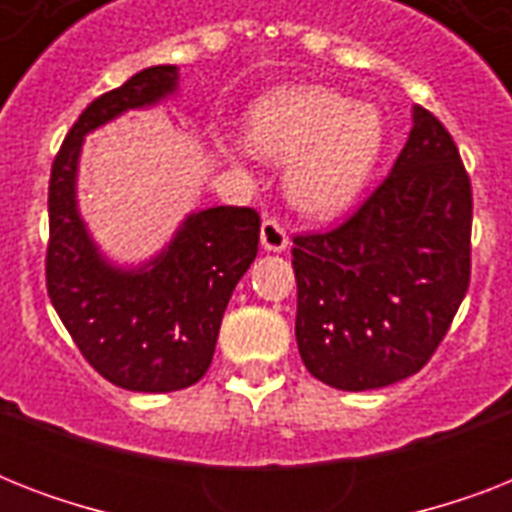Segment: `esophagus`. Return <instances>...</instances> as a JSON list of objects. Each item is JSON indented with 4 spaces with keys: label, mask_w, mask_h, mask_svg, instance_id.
Segmentation results:
<instances>
[{
    "label": "esophagus",
    "mask_w": 512,
    "mask_h": 512,
    "mask_svg": "<svg viewBox=\"0 0 512 512\" xmlns=\"http://www.w3.org/2000/svg\"><path fill=\"white\" fill-rule=\"evenodd\" d=\"M260 239L268 252H284L289 247L287 228L276 220V217H265L263 228H260Z\"/></svg>",
    "instance_id": "esophagus-1"
}]
</instances>
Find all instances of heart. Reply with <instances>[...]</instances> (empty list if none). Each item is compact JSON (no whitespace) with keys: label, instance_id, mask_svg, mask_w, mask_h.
Instances as JSON below:
<instances>
[{"label":"heart","instance_id":"obj_1","mask_svg":"<svg viewBox=\"0 0 512 512\" xmlns=\"http://www.w3.org/2000/svg\"><path fill=\"white\" fill-rule=\"evenodd\" d=\"M247 146L288 162L287 188L297 207L340 212L364 188L385 146L380 111L324 87H284L265 95L247 119Z\"/></svg>","mask_w":512,"mask_h":512}]
</instances>
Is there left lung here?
I'll return each instance as SVG.
<instances>
[{"label": "left lung", "mask_w": 512, "mask_h": 512, "mask_svg": "<svg viewBox=\"0 0 512 512\" xmlns=\"http://www.w3.org/2000/svg\"><path fill=\"white\" fill-rule=\"evenodd\" d=\"M473 188L428 108L390 175L324 233H297L295 337L305 369L337 390H374L428 364L470 284Z\"/></svg>", "instance_id": "left-lung-1"}]
</instances>
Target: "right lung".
I'll use <instances>...</instances> for the list:
<instances>
[{"mask_svg":"<svg viewBox=\"0 0 512 512\" xmlns=\"http://www.w3.org/2000/svg\"><path fill=\"white\" fill-rule=\"evenodd\" d=\"M175 87V66H151L92 100L52 162L47 196V295L87 364L140 393L183 390L204 377L225 305L260 244V215L252 207L201 209L140 271L108 265L92 244L74 188L84 135L127 108L167 98Z\"/></svg>","mask_w":512,"mask_h":512,"instance_id":"add662e5","label":"right lung"}]
</instances>
